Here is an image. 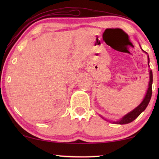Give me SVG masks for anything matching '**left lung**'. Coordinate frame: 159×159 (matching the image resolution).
<instances>
[{"instance_id": "1", "label": "left lung", "mask_w": 159, "mask_h": 159, "mask_svg": "<svg viewBox=\"0 0 159 159\" xmlns=\"http://www.w3.org/2000/svg\"><path fill=\"white\" fill-rule=\"evenodd\" d=\"M140 46V45H139ZM141 48V46H140ZM142 49V48H141ZM142 50L144 52L147 54V52H145L144 50L142 49ZM147 59H148V65L149 66V55H147ZM149 85H148V89L147 90V93L145 94V96L143 99V100L142 101V102L139 105L134 108L133 110H132L131 111L128 112V114H126L125 115L123 116L120 118L118 120H116V121H110V120H108L109 122H111L113 123H115V124H120V125H123V124H127V123H131L132 121L135 119V118H138L142 112H143L145 109L147 108V107L148 106V104L149 103V101L151 99V98H152V83H153V74H152V70H149ZM99 116L101 118H103V119L107 120V119H105L104 117H102V116L99 115Z\"/></svg>"}]
</instances>
